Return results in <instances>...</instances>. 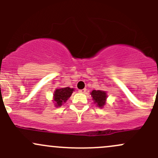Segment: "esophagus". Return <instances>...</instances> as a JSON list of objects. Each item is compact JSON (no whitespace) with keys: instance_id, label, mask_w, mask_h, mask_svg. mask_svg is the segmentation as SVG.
<instances>
[{"instance_id":"esophagus-1","label":"esophagus","mask_w":158,"mask_h":158,"mask_svg":"<svg viewBox=\"0 0 158 158\" xmlns=\"http://www.w3.org/2000/svg\"><path fill=\"white\" fill-rule=\"evenodd\" d=\"M78 92L81 93H85L86 92V89H80Z\"/></svg>"}]
</instances>
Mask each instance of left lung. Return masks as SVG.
<instances>
[{
    "label": "left lung",
    "mask_w": 158,
    "mask_h": 158,
    "mask_svg": "<svg viewBox=\"0 0 158 158\" xmlns=\"http://www.w3.org/2000/svg\"><path fill=\"white\" fill-rule=\"evenodd\" d=\"M94 104H96L97 107L99 108H103L105 106L107 102V94L106 91L103 90H93L90 93Z\"/></svg>",
    "instance_id": "obj_1"
}]
</instances>
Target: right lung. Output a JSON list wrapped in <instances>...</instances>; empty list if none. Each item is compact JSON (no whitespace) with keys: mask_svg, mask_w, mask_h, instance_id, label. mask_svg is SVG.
I'll list each match as a JSON object with an SVG mask.
<instances>
[{"mask_svg":"<svg viewBox=\"0 0 158 158\" xmlns=\"http://www.w3.org/2000/svg\"><path fill=\"white\" fill-rule=\"evenodd\" d=\"M74 91V88L70 87H62L56 88L54 90V95H53V100L54 106L56 107H60L63 105L64 103L67 102L72 94Z\"/></svg>","mask_w":158,"mask_h":158,"instance_id":"obj_1","label":"right lung"}]
</instances>
